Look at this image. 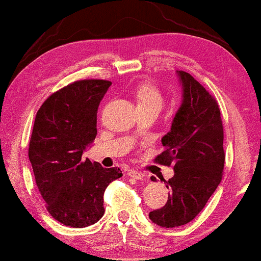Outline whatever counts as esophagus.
Segmentation results:
<instances>
[{
    "mask_svg": "<svg viewBox=\"0 0 261 261\" xmlns=\"http://www.w3.org/2000/svg\"><path fill=\"white\" fill-rule=\"evenodd\" d=\"M127 176L133 177L137 180H141V179H143V178H144V174L140 172V171H136V170H128L127 171Z\"/></svg>",
    "mask_w": 261,
    "mask_h": 261,
    "instance_id": "esophagus-1",
    "label": "esophagus"
}]
</instances>
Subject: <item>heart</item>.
<instances>
[{"mask_svg":"<svg viewBox=\"0 0 261 261\" xmlns=\"http://www.w3.org/2000/svg\"><path fill=\"white\" fill-rule=\"evenodd\" d=\"M137 106L163 107L164 96L161 91L151 83H142L135 90Z\"/></svg>","mask_w":261,"mask_h":261,"instance_id":"obj_1","label":"heart"}]
</instances>
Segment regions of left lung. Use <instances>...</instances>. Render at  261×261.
Returning a JSON list of instances; mask_svg holds the SVG:
<instances>
[{"label": "left lung", "mask_w": 261, "mask_h": 261, "mask_svg": "<svg viewBox=\"0 0 261 261\" xmlns=\"http://www.w3.org/2000/svg\"><path fill=\"white\" fill-rule=\"evenodd\" d=\"M183 100L171 130L161 138V165H173L174 176L163 180L170 190L164 207L151 211L149 218L163 227H177L199 214L222 180L224 131L216 98L184 71H177ZM151 180H155L151 178Z\"/></svg>", "instance_id": "1"}]
</instances>
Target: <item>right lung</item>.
<instances>
[{"instance_id": "obj_1", "label": "right lung", "mask_w": 261, "mask_h": 261, "mask_svg": "<svg viewBox=\"0 0 261 261\" xmlns=\"http://www.w3.org/2000/svg\"><path fill=\"white\" fill-rule=\"evenodd\" d=\"M110 81L83 79L51 94L39 108L32 128L29 159L45 207L71 227L97 223L105 213L108 184L123 176L82 155L96 137L97 110Z\"/></svg>"}]
</instances>
